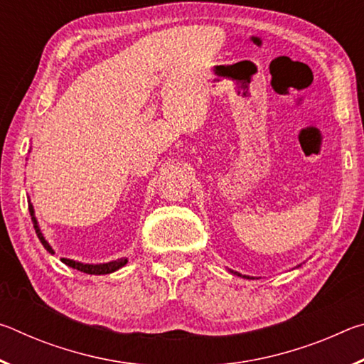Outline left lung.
Here are the masks:
<instances>
[{
  "label": "left lung",
  "instance_id": "obj_1",
  "mask_svg": "<svg viewBox=\"0 0 364 364\" xmlns=\"http://www.w3.org/2000/svg\"><path fill=\"white\" fill-rule=\"evenodd\" d=\"M232 273H234V274H237V276H241L239 273H236V271H232ZM244 278H245V276H244ZM247 278H249V276H247Z\"/></svg>",
  "mask_w": 364,
  "mask_h": 364
}]
</instances>
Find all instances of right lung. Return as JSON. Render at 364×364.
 <instances>
[{"label": "right lung", "mask_w": 364, "mask_h": 364, "mask_svg": "<svg viewBox=\"0 0 364 364\" xmlns=\"http://www.w3.org/2000/svg\"><path fill=\"white\" fill-rule=\"evenodd\" d=\"M28 210H30V215H32V220H33V226H35V231H36V236H38V239L41 241V244L45 245V249L48 252H51V254H54L51 245H49L45 237H43V234L40 231L38 225H36V220L33 217V207L28 205ZM60 262L65 263L67 267H70L73 269H78V271H83V273H88V274H107V273H112V271L122 268L123 264L127 263V258H120V260H115V262H110V263H102V264H85V263H80V262H73V260H69V258H60Z\"/></svg>", "instance_id": "obj_1"}]
</instances>
